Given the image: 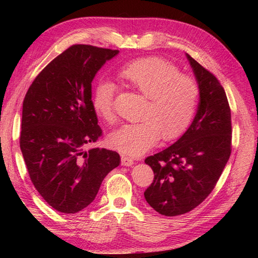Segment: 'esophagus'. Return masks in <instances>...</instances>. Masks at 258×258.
I'll return each mask as SVG.
<instances>
[{
	"instance_id": "obj_1",
	"label": "esophagus",
	"mask_w": 258,
	"mask_h": 258,
	"mask_svg": "<svg viewBox=\"0 0 258 258\" xmlns=\"http://www.w3.org/2000/svg\"><path fill=\"white\" fill-rule=\"evenodd\" d=\"M121 165H123V166H133L134 160L132 158H130V157H127V156H121Z\"/></svg>"
}]
</instances>
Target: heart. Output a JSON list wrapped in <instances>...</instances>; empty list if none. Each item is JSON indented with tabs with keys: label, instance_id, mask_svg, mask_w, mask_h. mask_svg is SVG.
I'll use <instances>...</instances> for the list:
<instances>
[{
	"label": "heart",
	"instance_id": "1",
	"mask_svg": "<svg viewBox=\"0 0 258 258\" xmlns=\"http://www.w3.org/2000/svg\"><path fill=\"white\" fill-rule=\"evenodd\" d=\"M176 66L161 58H143L124 64L118 78L145 95L142 121L126 124L109 135L110 146L123 154L138 157L150 150L160 135L165 141L180 137L190 125L197 109L199 87L194 78L178 74ZM116 86L101 81L92 95L94 110L107 123L115 120Z\"/></svg>",
	"mask_w": 258,
	"mask_h": 258
}]
</instances>
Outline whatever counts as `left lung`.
Segmentation results:
<instances>
[{
    "instance_id": "obj_1",
    "label": "left lung",
    "mask_w": 258,
    "mask_h": 258,
    "mask_svg": "<svg viewBox=\"0 0 258 258\" xmlns=\"http://www.w3.org/2000/svg\"><path fill=\"white\" fill-rule=\"evenodd\" d=\"M185 55L199 87L197 113L176 142L145 160L155 174L145 198L165 216L182 215L202 204L231 154V110L224 89L213 74Z\"/></svg>"
}]
</instances>
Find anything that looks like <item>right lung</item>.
Segmentation results:
<instances>
[{
	"mask_svg": "<svg viewBox=\"0 0 258 258\" xmlns=\"http://www.w3.org/2000/svg\"><path fill=\"white\" fill-rule=\"evenodd\" d=\"M118 50L73 45L35 78L26 93L20 149L30 180L55 211L75 214L93 202L116 151L84 150L102 131L92 103V81Z\"/></svg>",
	"mask_w": 258,
	"mask_h": 258,
	"instance_id": "obj_1",
	"label": "right lung"
}]
</instances>
